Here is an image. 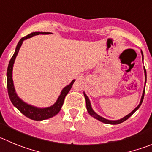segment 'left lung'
I'll return each instance as SVG.
<instances>
[{"label":"left lung","mask_w":152,"mask_h":152,"mask_svg":"<svg viewBox=\"0 0 152 152\" xmlns=\"http://www.w3.org/2000/svg\"><path fill=\"white\" fill-rule=\"evenodd\" d=\"M141 54H142V63H143V59H144V58H143V53H142V50H141ZM143 69H144L145 79V86H144V88H143L141 100H140V103H139V105L137 106V107H136L135 109H134V110H133V111L131 112V113H129L128 115H127L124 116V117H123L122 118L118 119V120H109V119L105 118L102 117V116H100V115H98L97 113H95V112L94 111V110L92 109L91 103L90 100H89L88 97L86 95V94L85 93V91H84L83 92V94H84V97H85V98H86V109H87V111H88V113H89V115H90L91 116H92V117L94 118L97 119L98 121H101V122H103V123H105V124H120V123L124 122V121H126L127 119H128L132 115L134 114V113H135V112L137 111L139 108H140V106H141V104H142V103L143 98H144L145 89V83H146V70H145V67L143 68Z\"/></svg>","instance_id":"1"}]
</instances>
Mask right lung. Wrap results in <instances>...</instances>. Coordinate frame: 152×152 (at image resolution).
Instances as JSON below:
<instances>
[{"label": "right lung", "instance_id": "obj_1", "mask_svg": "<svg viewBox=\"0 0 152 152\" xmlns=\"http://www.w3.org/2000/svg\"><path fill=\"white\" fill-rule=\"evenodd\" d=\"M51 34L52 33H50V32H34V33L27 35L26 37H22L17 44L15 52H14L13 55H12L10 61L7 72V84L8 94H9L11 102H12V103L15 108L18 109L24 115L28 117V118L35 120V121L46 120V119L50 118L56 115L60 112L61 109L63 106L65 97H66L68 92L69 91V90L71 89L72 86H73L75 82V79H73L69 85L65 86L61 91V94L58 97L55 103L52 104V106H48V107L40 108V107H37V106H33V105L29 104V103H26L23 100H22L17 94L15 87H14L13 80H12V69H13L15 60L18 53V51L20 49L22 43H23V41L27 39H29V38H31L34 36H36V35Z\"/></svg>", "mask_w": 152, "mask_h": 152}]
</instances>
